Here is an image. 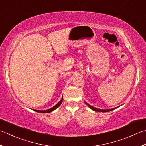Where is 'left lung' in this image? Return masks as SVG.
Wrapping results in <instances>:
<instances>
[{"instance_id":"left-lung-1","label":"left lung","mask_w":146,"mask_h":146,"mask_svg":"<svg viewBox=\"0 0 146 146\" xmlns=\"http://www.w3.org/2000/svg\"><path fill=\"white\" fill-rule=\"evenodd\" d=\"M85 103H86V104H87V106H88L91 109H92L93 111H97V112H109V111H112V110H114L115 109H116L117 107H115V108H113V109H106V110H105V109H100L96 108V107H93V106H90L89 104H88L87 102H85Z\"/></svg>"}]
</instances>
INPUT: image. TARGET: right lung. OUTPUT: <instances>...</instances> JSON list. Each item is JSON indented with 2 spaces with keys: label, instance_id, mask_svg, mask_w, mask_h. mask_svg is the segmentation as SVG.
<instances>
[{
  "label": "right lung",
  "instance_id": "obj_1",
  "mask_svg": "<svg viewBox=\"0 0 146 146\" xmlns=\"http://www.w3.org/2000/svg\"><path fill=\"white\" fill-rule=\"evenodd\" d=\"M62 101H63V97L62 98L61 100H60L59 102L56 104V105L53 106L52 108H50L48 110H44V111H39V110H34V111L35 112H40V113H49V112H51L53 111H54V110H55L56 108H58V107H59L60 105H61V104L62 103Z\"/></svg>",
  "mask_w": 146,
  "mask_h": 146
}]
</instances>
